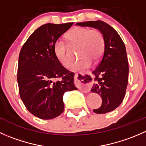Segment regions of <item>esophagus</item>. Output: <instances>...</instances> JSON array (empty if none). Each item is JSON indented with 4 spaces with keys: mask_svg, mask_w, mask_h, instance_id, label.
Listing matches in <instances>:
<instances>
[{
    "mask_svg": "<svg viewBox=\"0 0 146 146\" xmlns=\"http://www.w3.org/2000/svg\"><path fill=\"white\" fill-rule=\"evenodd\" d=\"M75 81H76V85H77L79 90L82 91L84 93H87L90 90V82H87L86 77L84 74H78L76 73L75 74Z\"/></svg>",
    "mask_w": 146,
    "mask_h": 146,
    "instance_id": "obj_1",
    "label": "esophagus"
}]
</instances>
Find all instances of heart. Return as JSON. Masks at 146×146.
Listing matches in <instances>:
<instances>
[{"instance_id":"b5f03b06","label":"heart","mask_w":146,"mask_h":146,"mask_svg":"<svg viewBox=\"0 0 146 146\" xmlns=\"http://www.w3.org/2000/svg\"><path fill=\"white\" fill-rule=\"evenodd\" d=\"M70 44L79 46L78 56L81 58L71 66L73 70L86 68L91 61H98L101 58L104 50V39L99 29L76 27L70 29L65 36ZM54 52L58 61L65 67H68L73 58L68 54L67 46L63 42H56Z\"/></svg>"}]
</instances>
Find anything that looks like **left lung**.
<instances>
[{
    "mask_svg": "<svg viewBox=\"0 0 146 146\" xmlns=\"http://www.w3.org/2000/svg\"><path fill=\"white\" fill-rule=\"evenodd\" d=\"M76 25L99 29L104 39V50L99 64L92 72L94 84L91 92L99 94L102 99L97 114L113 111L123 101L129 80V64L126 47L117 31L101 20L78 23ZM92 80L91 77L89 78Z\"/></svg>",
    "mask_w": 146,
    "mask_h": 146,
    "instance_id": "1",
    "label": "left lung"
}]
</instances>
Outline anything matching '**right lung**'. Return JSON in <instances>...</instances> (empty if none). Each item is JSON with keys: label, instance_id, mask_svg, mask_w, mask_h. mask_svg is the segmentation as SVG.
<instances>
[{"label": "right lung", "instance_id": "obj_1", "mask_svg": "<svg viewBox=\"0 0 146 146\" xmlns=\"http://www.w3.org/2000/svg\"><path fill=\"white\" fill-rule=\"evenodd\" d=\"M73 24L43 25L20 50L17 77L20 96L28 111L39 119H51L62 114L64 94L77 90L74 73L65 68L54 52L56 41Z\"/></svg>", "mask_w": 146, "mask_h": 146}]
</instances>
